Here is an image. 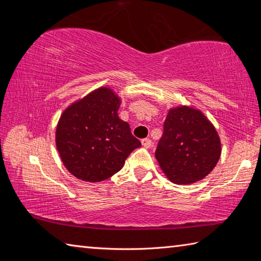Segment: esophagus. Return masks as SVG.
Masks as SVG:
<instances>
[{
  "instance_id": "esophagus-1",
  "label": "esophagus",
  "mask_w": 261,
  "mask_h": 261,
  "mask_svg": "<svg viewBox=\"0 0 261 261\" xmlns=\"http://www.w3.org/2000/svg\"><path fill=\"white\" fill-rule=\"evenodd\" d=\"M141 145H143L145 148L151 147L152 146V140L149 139V138H145V139L141 140Z\"/></svg>"
}]
</instances>
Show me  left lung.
<instances>
[{
	"mask_svg": "<svg viewBox=\"0 0 261 261\" xmlns=\"http://www.w3.org/2000/svg\"><path fill=\"white\" fill-rule=\"evenodd\" d=\"M220 155L218 131L200 109L182 105L168 110L155 158L170 182H199L214 169Z\"/></svg>",
	"mask_w": 261,
	"mask_h": 261,
	"instance_id": "1",
	"label": "left lung"
}]
</instances>
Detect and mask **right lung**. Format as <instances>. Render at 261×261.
I'll return each instance as SVG.
<instances>
[{"mask_svg": "<svg viewBox=\"0 0 261 261\" xmlns=\"http://www.w3.org/2000/svg\"><path fill=\"white\" fill-rule=\"evenodd\" d=\"M122 99L113 88L101 86L69 105L56 125L55 143L70 174L84 182L112 177L126 158L141 146L130 126L118 117Z\"/></svg>", "mask_w": 261, "mask_h": 261, "instance_id": "obj_1", "label": "right lung"}]
</instances>
